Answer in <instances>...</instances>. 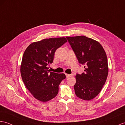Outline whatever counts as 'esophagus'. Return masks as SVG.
Masks as SVG:
<instances>
[{
  "instance_id": "esophagus-1",
  "label": "esophagus",
  "mask_w": 125,
  "mask_h": 125,
  "mask_svg": "<svg viewBox=\"0 0 125 125\" xmlns=\"http://www.w3.org/2000/svg\"><path fill=\"white\" fill-rule=\"evenodd\" d=\"M66 76L67 77H71L73 76V74H66Z\"/></svg>"
}]
</instances>
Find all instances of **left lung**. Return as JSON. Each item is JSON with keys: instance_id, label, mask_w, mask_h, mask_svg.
Masks as SVG:
<instances>
[{"instance_id": "obj_1", "label": "left lung", "mask_w": 125, "mask_h": 125, "mask_svg": "<svg viewBox=\"0 0 125 125\" xmlns=\"http://www.w3.org/2000/svg\"><path fill=\"white\" fill-rule=\"evenodd\" d=\"M66 38L80 65H84V72L76 75L75 94L81 99L90 100L98 95L107 78L108 65L105 52L98 42L86 36Z\"/></svg>"}]
</instances>
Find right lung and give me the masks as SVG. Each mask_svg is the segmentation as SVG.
<instances>
[{
  "mask_svg": "<svg viewBox=\"0 0 125 125\" xmlns=\"http://www.w3.org/2000/svg\"><path fill=\"white\" fill-rule=\"evenodd\" d=\"M67 42L65 38H50L33 42L24 52L21 74L24 84L35 99L47 102L54 98L59 85L66 78L64 74L50 72L48 67L53 62L54 52Z\"/></svg>",
  "mask_w": 125,
  "mask_h": 125,
  "instance_id": "add662e5",
  "label": "right lung"
}]
</instances>
